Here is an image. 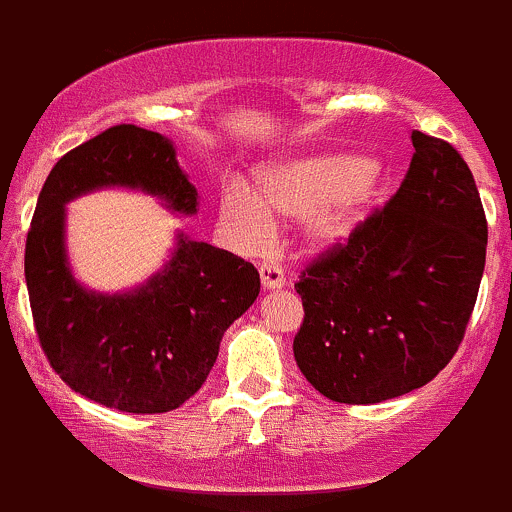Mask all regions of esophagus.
Segmentation results:
<instances>
[{
	"label": "esophagus",
	"instance_id": "34e87169",
	"mask_svg": "<svg viewBox=\"0 0 512 512\" xmlns=\"http://www.w3.org/2000/svg\"><path fill=\"white\" fill-rule=\"evenodd\" d=\"M260 279H262V287L265 289H282L284 287V272L279 265H260Z\"/></svg>",
	"mask_w": 512,
	"mask_h": 512
}]
</instances>
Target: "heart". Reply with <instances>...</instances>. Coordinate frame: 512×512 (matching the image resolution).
<instances>
[{
    "label": "heart",
    "mask_w": 512,
    "mask_h": 512,
    "mask_svg": "<svg viewBox=\"0 0 512 512\" xmlns=\"http://www.w3.org/2000/svg\"><path fill=\"white\" fill-rule=\"evenodd\" d=\"M260 193L230 188L220 220L247 245L274 233V218L301 220L306 250L328 252L358 233L387 186L380 161L355 149H328L272 164L260 174Z\"/></svg>",
    "instance_id": "heart-1"
}]
</instances>
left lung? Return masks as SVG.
Instances as JSON below:
<instances>
[{"instance_id": "8db88e82", "label": "left lung", "mask_w": 512, "mask_h": 512, "mask_svg": "<svg viewBox=\"0 0 512 512\" xmlns=\"http://www.w3.org/2000/svg\"><path fill=\"white\" fill-rule=\"evenodd\" d=\"M400 191L294 284V360L321 395L375 405L427 385L454 358L486 267L488 225L451 144L412 132Z\"/></svg>"}]
</instances>
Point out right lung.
<instances>
[{"instance_id": "right-lung-1", "label": "right lung", "mask_w": 512, "mask_h": 512, "mask_svg": "<svg viewBox=\"0 0 512 512\" xmlns=\"http://www.w3.org/2000/svg\"><path fill=\"white\" fill-rule=\"evenodd\" d=\"M102 188L147 193L174 215L198 213V191L169 137L117 125L56 161L39 193L24 274L51 368L88 400L132 414L176 410L206 383L220 341L260 294L250 262L174 233L152 277L98 292L75 277L68 203Z\"/></svg>"}]
</instances>
